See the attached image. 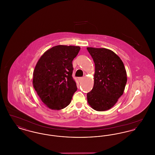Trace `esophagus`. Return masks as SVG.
I'll return each instance as SVG.
<instances>
[{"label": "esophagus", "instance_id": "obj_1", "mask_svg": "<svg viewBox=\"0 0 155 155\" xmlns=\"http://www.w3.org/2000/svg\"><path fill=\"white\" fill-rule=\"evenodd\" d=\"M84 79V77H80V78H78V81H80V82H81V81H82Z\"/></svg>", "mask_w": 155, "mask_h": 155}]
</instances>
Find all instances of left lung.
<instances>
[{
    "instance_id": "left-lung-1",
    "label": "left lung",
    "mask_w": 155,
    "mask_h": 155,
    "mask_svg": "<svg viewBox=\"0 0 155 155\" xmlns=\"http://www.w3.org/2000/svg\"><path fill=\"white\" fill-rule=\"evenodd\" d=\"M87 50L95 66L94 87L87 94L88 103L95 110H107L124 93L127 81L124 65L108 49L88 47Z\"/></svg>"
}]
</instances>
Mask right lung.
Here are the masks:
<instances>
[{"label": "right lung", "mask_w": 155, "mask_h": 155, "mask_svg": "<svg viewBox=\"0 0 155 155\" xmlns=\"http://www.w3.org/2000/svg\"><path fill=\"white\" fill-rule=\"evenodd\" d=\"M80 46L58 45L45 52L33 73L32 84L42 102L52 110L65 108L77 88L72 74V61Z\"/></svg>", "instance_id": "obj_1"}]
</instances>
